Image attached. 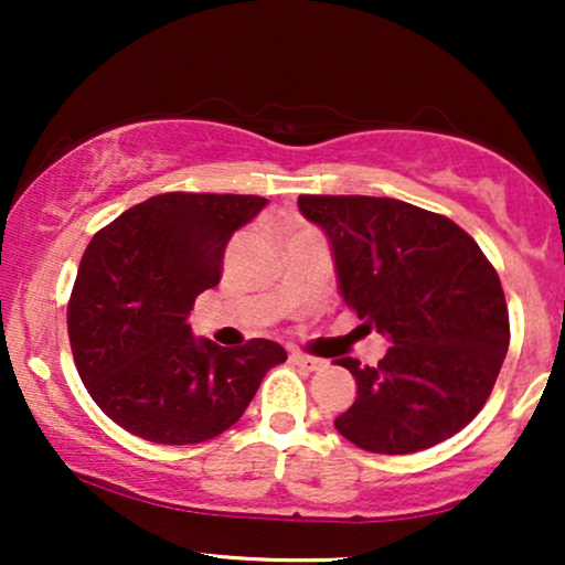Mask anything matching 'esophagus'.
<instances>
[{"label": "esophagus", "instance_id": "obj_1", "mask_svg": "<svg viewBox=\"0 0 565 565\" xmlns=\"http://www.w3.org/2000/svg\"><path fill=\"white\" fill-rule=\"evenodd\" d=\"M289 361L295 366H302L308 369V372H316V369L323 366L321 359H313V355H302V353H289Z\"/></svg>", "mask_w": 565, "mask_h": 565}]
</instances>
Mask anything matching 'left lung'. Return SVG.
<instances>
[{
	"label": "left lung",
	"instance_id": "left-lung-1",
	"mask_svg": "<svg viewBox=\"0 0 565 565\" xmlns=\"http://www.w3.org/2000/svg\"><path fill=\"white\" fill-rule=\"evenodd\" d=\"M334 249L342 300L387 340L385 359L355 377L340 436L374 454L430 449L472 423L510 345V316L494 265L457 223L380 196L297 199Z\"/></svg>",
	"mask_w": 565,
	"mask_h": 565
}]
</instances>
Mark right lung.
Returning <instances> with one entry per match:
<instances>
[{
    "mask_svg": "<svg viewBox=\"0 0 565 565\" xmlns=\"http://www.w3.org/2000/svg\"><path fill=\"white\" fill-rule=\"evenodd\" d=\"M263 196L159 193L93 236L68 300L79 377L103 414L153 444H201L238 423L268 369L287 361L270 340L220 348L193 340V300L223 276L231 236Z\"/></svg>",
    "mask_w": 565,
    "mask_h": 565,
    "instance_id": "1",
    "label": "right lung"
}]
</instances>
